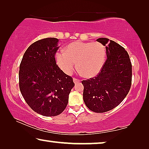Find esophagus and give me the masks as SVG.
Listing matches in <instances>:
<instances>
[{"mask_svg":"<svg viewBox=\"0 0 149 149\" xmlns=\"http://www.w3.org/2000/svg\"><path fill=\"white\" fill-rule=\"evenodd\" d=\"M73 81H74V83H75V84H76V83H79V82H81V81L79 80V79H76V78L73 79Z\"/></svg>","mask_w":149,"mask_h":149,"instance_id":"34e87169","label":"esophagus"}]
</instances>
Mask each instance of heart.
I'll use <instances>...</instances> for the list:
<instances>
[{
  "label": "heart",
  "instance_id": "1",
  "mask_svg": "<svg viewBox=\"0 0 149 149\" xmlns=\"http://www.w3.org/2000/svg\"><path fill=\"white\" fill-rule=\"evenodd\" d=\"M105 59V48L99 42H73L66 47L64 52L56 55L57 64L65 74H72L77 63L79 72L86 78L99 74Z\"/></svg>",
  "mask_w": 149,
  "mask_h": 149
}]
</instances>
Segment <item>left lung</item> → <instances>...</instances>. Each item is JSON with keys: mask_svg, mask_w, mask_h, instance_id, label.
<instances>
[{"mask_svg": "<svg viewBox=\"0 0 149 149\" xmlns=\"http://www.w3.org/2000/svg\"><path fill=\"white\" fill-rule=\"evenodd\" d=\"M97 41L106 46L107 59L96 77L82 81L83 100L95 113H104L117 107L132 85V63L123 47L107 38Z\"/></svg>", "mask_w": 149, "mask_h": 149, "instance_id": "obj_1", "label": "left lung"}]
</instances>
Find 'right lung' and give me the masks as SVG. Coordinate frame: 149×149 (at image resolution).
Returning a JSON list of instances; mask_svg holds the SVG:
<instances>
[{"label":"right lung","instance_id":"obj_1","mask_svg":"<svg viewBox=\"0 0 149 149\" xmlns=\"http://www.w3.org/2000/svg\"><path fill=\"white\" fill-rule=\"evenodd\" d=\"M59 40L46 38L34 42L24 53L19 65L22 96L34 112L45 117L60 115L66 109L74 83L56 64Z\"/></svg>","mask_w":149,"mask_h":149}]
</instances>
